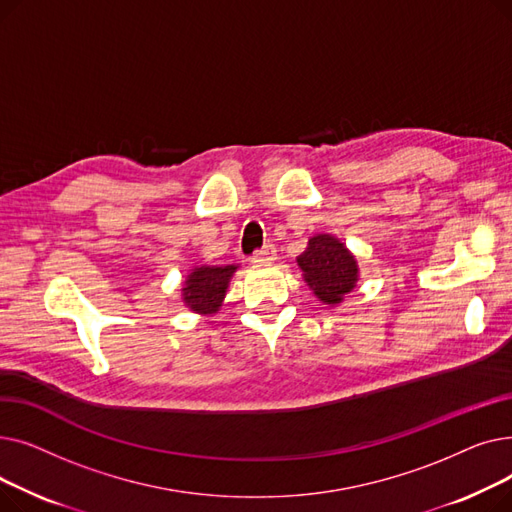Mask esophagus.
I'll return each mask as SVG.
<instances>
[{"label":"esophagus","instance_id":"obj_1","mask_svg":"<svg viewBox=\"0 0 512 512\" xmlns=\"http://www.w3.org/2000/svg\"><path fill=\"white\" fill-rule=\"evenodd\" d=\"M274 259H276V247L272 245V242H267V245H263V249H259L253 255L255 263H267V261H274Z\"/></svg>","mask_w":512,"mask_h":512}]
</instances>
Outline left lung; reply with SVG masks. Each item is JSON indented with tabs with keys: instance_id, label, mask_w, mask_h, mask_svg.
<instances>
[{
	"instance_id": "8db88e82",
	"label": "left lung",
	"mask_w": 512,
	"mask_h": 512,
	"mask_svg": "<svg viewBox=\"0 0 512 512\" xmlns=\"http://www.w3.org/2000/svg\"><path fill=\"white\" fill-rule=\"evenodd\" d=\"M297 261L315 297L328 305L340 303L344 294L355 288L359 272L357 261L342 242L330 234L309 238L305 253H301Z\"/></svg>"
}]
</instances>
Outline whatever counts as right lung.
<instances>
[{
	"label": "right lung",
	"instance_id": "add662e5",
	"mask_svg": "<svg viewBox=\"0 0 512 512\" xmlns=\"http://www.w3.org/2000/svg\"><path fill=\"white\" fill-rule=\"evenodd\" d=\"M234 272L236 265L195 267V272L188 274L182 288L184 303L197 313H215L220 309V303Z\"/></svg>",
	"mask_w": 512,
	"mask_h": 512
}]
</instances>
